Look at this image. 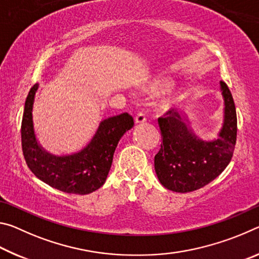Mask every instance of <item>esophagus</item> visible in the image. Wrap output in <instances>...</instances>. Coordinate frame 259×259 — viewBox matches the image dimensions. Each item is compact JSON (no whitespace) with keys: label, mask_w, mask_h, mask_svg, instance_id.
Here are the masks:
<instances>
[{"label":"esophagus","mask_w":259,"mask_h":259,"mask_svg":"<svg viewBox=\"0 0 259 259\" xmlns=\"http://www.w3.org/2000/svg\"><path fill=\"white\" fill-rule=\"evenodd\" d=\"M146 121V116H145V114L144 113H138L137 115H136V117H135V122L137 124H142V123H144V122Z\"/></svg>","instance_id":"1"}]
</instances>
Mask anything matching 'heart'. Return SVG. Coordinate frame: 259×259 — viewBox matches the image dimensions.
<instances>
[{
	"instance_id": "b5f03b06",
	"label": "heart",
	"mask_w": 259,
	"mask_h": 259,
	"mask_svg": "<svg viewBox=\"0 0 259 259\" xmlns=\"http://www.w3.org/2000/svg\"><path fill=\"white\" fill-rule=\"evenodd\" d=\"M172 85V80H170L168 77H159L155 80H152L146 84L143 85V90L146 91L148 94L157 95L162 94L164 91L168 90L163 97L160 99L159 104H157V108L160 112H170L174 111L175 108L179 106V104L182 102V91L178 87H174L172 89H169ZM170 90L169 91L168 89Z\"/></svg>"
}]
</instances>
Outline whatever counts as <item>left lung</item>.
<instances>
[{"mask_svg":"<svg viewBox=\"0 0 259 259\" xmlns=\"http://www.w3.org/2000/svg\"><path fill=\"white\" fill-rule=\"evenodd\" d=\"M224 108L217 137L202 139L192 128L187 114L170 111L159 119L163 143L154 157L156 176L162 186L178 193L203 187L217 178L231 162L236 142V111L232 94L219 82Z\"/></svg>","mask_w":259,"mask_h":259,"instance_id":"obj_1","label":"left lung"}]
</instances>
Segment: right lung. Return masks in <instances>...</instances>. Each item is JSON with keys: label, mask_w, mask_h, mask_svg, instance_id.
I'll use <instances>...</instances> for the list:
<instances>
[{"label": "right lung", "mask_w": 259, "mask_h": 259, "mask_svg": "<svg viewBox=\"0 0 259 259\" xmlns=\"http://www.w3.org/2000/svg\"><path fill=\"white\" fill-rule=\"evenodd\" d=\"M38 83L29 90L21 121L24 156L35 176L48 185L69 194H89L106 182L115 148L126 131L134 126L128 113L99 122L93 138L80 151L57 155L43 147L36 137L33 108Z\"/></svg>", "instance_id": "right-lung-1"}]
</instances>
